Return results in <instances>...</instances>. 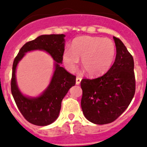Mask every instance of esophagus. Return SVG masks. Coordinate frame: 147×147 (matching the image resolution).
<instances>
[{"label": "esophagus", "mask_w": 147, "mask_h": 147, "mask_svg": "<svg viewBox=\"0 0 147 147\" xmlns=\"http://www.w3.org/2000/svg\"><path fill=\"white\" fill-rule=\"evenodd\" d=\"M81 80H82V79H81L80 78H79V77H77V78H76V84L77 85H78V84H80Z\"/></svg>", "instance_id": "34e87169"}]
</instances>
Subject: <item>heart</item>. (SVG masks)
<instances>
[{
	"label": "heart",
	"instance_id": "obj_1",
	"mask_svg": "<svg viewBox=\"0 0 147 147\" xmlns=\"http://www.w3.org/2000/svg\"><path fill=\"white\" fill-rule=\"evenodd\" d=\"M116 47L112 40L100 37L82 36L75 38L70 50H65L63 60L65 66L74 72L82 59V66L89 75L98 76L106 72L112 65Z\"/></svg>",
	"mask_w": 147,
	"mask_h": 147
}]
</instances>
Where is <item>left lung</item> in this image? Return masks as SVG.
Listing matches in <instances>:
<instances>
[{"label":"left lung","mask_w":147,"mask_h":147,"mask_svg":"<svg viewBox=\"0 0 147 147\" xmlns=\"http://www.w3.org/2000/svg\"><path fill=\"white\" fill-rule=\"evenodd\" d=\"M115 63L107 73L81 81V107L86 119L96 124L112 122L126 110L135 93L134 59L122 42L113 37Z\"/></svg>","instance_id":"obj_1"}]
</instances>
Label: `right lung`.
Wrapping results in <instances>:
<instances>
[{"instance_id": "add662e5", "label": "right lung", "mask_w": 147, "mask_h": 147, "mask_svg": "<svg viewBox=\"0 0 147 147\" xmlns=\"http://www.w3.org/2000/svg\"><path fill=\"white\" fill-rule=\"evenodd\" d=\"M65 35H42L26 42L20 48L13 65L11 92L18 108L25 119L37 126H47L57 119L63 99L75 84L76 77L61 67L65 50ZM40 50L48 53L54 60V72L46 90L38 96H25L16 80V69L20 61L28 51Z\"/></svg>"}]
</instances>
